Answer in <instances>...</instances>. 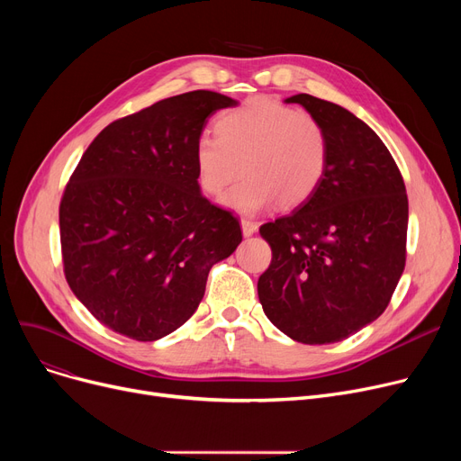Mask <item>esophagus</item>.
I'll return each instance as SVG.
<instances>
[{
	"label": "esophagus",
	"mask_w": 461,
	"mask_h": 461,
	"mask_svg": "<svg viewBox=\"0 0 461 461\" xmlns=\"http://www.w3.org/2000/svg\"><path fill=\"white\" fill-rule=\"evenodd\" d=\"M240 228H243V235L245 237H250V235H254L258 231V222L247 221V218H243V221H240Z\"/></svg>",
	"instance_id": "34e87169"
}]
</instances>
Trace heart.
I'll return each mask as SVG.
<instances>
[{"label":"heart","instance_id":"obj_1","mask_svg":"<svg viewBox=\"0 0 461 461\" xmlns=\"http://www.w3.org/2000/svg\"><path fill=\"white\" fill-rule=\"evenodd\" d=\"M216 136H200L194 164L200 188L226 205L254 214L278 202L282 209L304 203L327 174L329 140L320 121L267 96H252L216 119Z\"/></svg>","mask_w":461,"mask_h":461}]
</instances>
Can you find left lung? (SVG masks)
<instances>
[{
  "mask_svg": "<svg viewBox=\"0 0 461 461\" xmlns=\"http://www.w3.org/2000/svg\"><path fill=\"white\" fill-rule=\"evenodd\" d=\"M329 140L320 188L259 228L273 250L258 280L265 316L294 340L340 342L377 320L405 267L407 194L381 138L349 110L306 93L289 96Z\"/></svg>",
  "mask_w": 461,
  "mask_h": 461,
  "instance_id": "left-lung-1",
  "label": "left lung"
}]
</instances>
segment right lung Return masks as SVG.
Segmentation results:
<instances>
[{
	"label": "right lung",
	"mask_w": 461,
	"mask_h": 461,
	"mask_svg": "<svg viewBox=\"0 0 461 461\" xmlns=\"http://www.w3.org/2000/svg\"><path fill=\"white\" fill-rule=\"evenodd\" d=\"M235 104L205 89L169 96L110 123L72 172L59 203L65 278L113 332L153 342L179 329L212 265L243 240L194 164L207 117Z\"/></svg>",
	"instance_id": "obj_1"
}]
</instances>
